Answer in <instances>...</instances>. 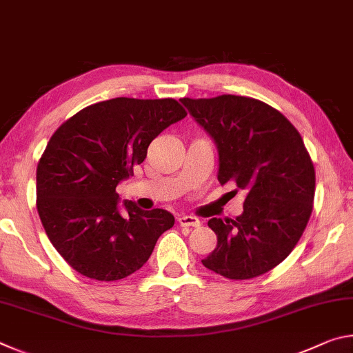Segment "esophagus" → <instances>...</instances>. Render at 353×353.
<instances>
[{
	"label": "esophagus",
	"mask_w": 353,
	"mask_h": 353,
	"mask_svg": "<svg viewBox=\"0 0 353 353\" xmlns=\"http://www.w3.org/2000/svg\"><path fill=\"white\" fill-rule=\"evenodd\" d=\"M177 223L182 227H199L201 221L194 216H188V214H182V216L177 218Z\"/></svg>",
	"instance_id": "obj_1"
}]
</instances>
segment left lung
I'll return each mask as SVG.
<instances>
[{
	"mask_svg": "<svg viewBox=\"0 0 353 353\" xmlns=\"http://www.w3.org/2000/svg\"><path fill=\"white\" fill-rule=\"evenodd\" d=\"M181 101L216 143L219 183L246 191L240 216L208 221L218 244L202 265L230 280L266 274L296 248L313 212L314 166L302 137L259 99L221 94Z\"/></svg>",
	"mask_w": 353,
	"mask_h": 353,
	"instance_id": "1",
	"label": "left lung"
}]
</instances>
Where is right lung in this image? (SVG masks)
I'll list each match as a JSON object with an SVG mask.
<instances>
[{"label": "right lung", "mask_w": 353, "mask_h": 353, "mask_svg": "<svg viewBox=\"0 0 353 353\" xmlns=\"http://www.w3.org/2000/svg\"><path fill=\"white\" fill-rule=\"evenodd\" d=\"M187 110L172 98H113L68 118L48 141L37 165V210L52 246L82 276L113 282L130 276L174 225L162 208L141 210L117 185L134 174L148 146Z\"/></svg>", "instance_id": "1"}]
</instances>
